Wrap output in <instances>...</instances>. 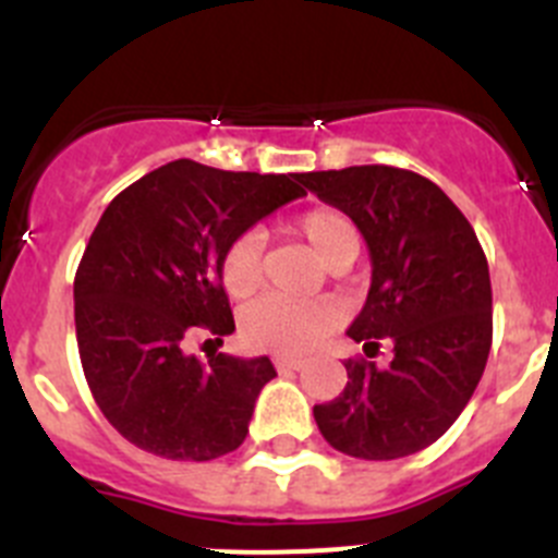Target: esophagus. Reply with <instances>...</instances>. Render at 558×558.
<instances>
[{"label": "esophagus", "instance_id": "1", "mask_svg": "<svg viewBox=\"0 0 558 558\" xmlns=\"http://www.w3.org/2000/svg\"><path fill=\"white\" fill-rule=\"evenodd\" d=\"M275 366H278L280 373H289V369H300L303 359L300 355H275Z\"/></svg>", "mask_w": 558, "mask_h": 558}]
</instances>
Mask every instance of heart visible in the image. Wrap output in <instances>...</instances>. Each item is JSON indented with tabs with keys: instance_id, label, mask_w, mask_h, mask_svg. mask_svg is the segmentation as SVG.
<instances>
[{
	"instance_id": "b5f03b06",
	"label": "heart",
	"mask_w": 558,
	"mask_h": 558,
	"mask_svg": "<svg viewBox=\"0 0 558 558\" xmlns=\"http://www.w3.org/2000/svg\"><path fill=\"white\" fill-rule=\"evenodd\" d=\"M291 230L305 242L323 267L336 269L353 264L361 247V235L353 219L339 208H311L294 219ZM219 280L228 298H250L260 283V239L258 233H239L230 239L219 258ZM333 305L328 300L311 303H283V300H258L242 314V341L250 350L264 353H303L314 348L336 328Z\"/></svg>"
}]
</instances>
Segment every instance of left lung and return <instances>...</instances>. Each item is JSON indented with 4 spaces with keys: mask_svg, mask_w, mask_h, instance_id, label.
<instances>
[{
    "mask_svg": "<svg viewBox=\"0 0 558 558\" xmlns=\"http://www.w3.org/2000/svg\"><path fill=\"white\" fill-rule=\"evenodd\" d=\"M311 194L344 210L373 258L369 294L348 336L395 344L389 366L348 359V386L314 405L330 448L403 459L439 439L473 398L492 348V283L473 225L423 174L395 167L303 172Z\"/></svg>",
    "mask_w": 558,
    "mask_h": 558,
    "instance_id": "left-lung-1",
    "label": "left lung"
}]
</instances>
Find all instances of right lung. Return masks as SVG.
Masks as SVG:
<instances>
[{
	"label": "right lung",
	"instance_id": "add662e5",
	"mask_svg": "<svg viewBox=\"0 0 558 558\" xmlns=\"http://www.w3.org/2000/svg\"><path fill=\"white\" fill-rule=\"evenodd\" d=\"M300 174L222 172L172 160L105 208L74 275L83 373L113 428L172 461H210L247 436L267 355L185 353L199 333L235 330L219 258L275 208L303 197ZM210 341V339H208Z\"/></svg>",
	"mask_w": 558,
	"mask_h": 558
}]
</instances>
